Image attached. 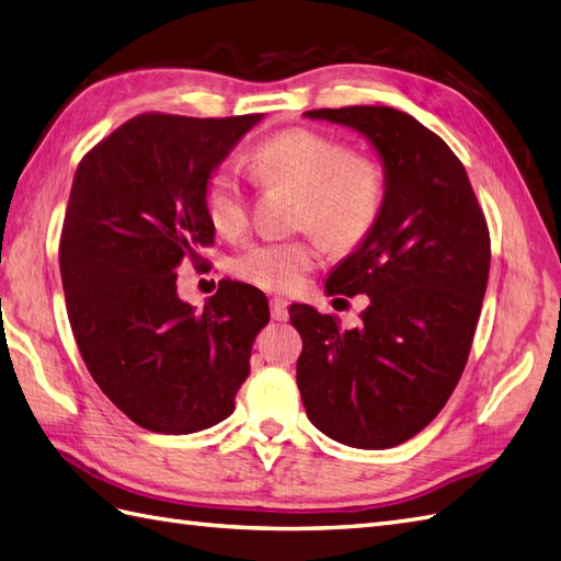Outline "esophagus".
I'll return each mask as SVG.
<instances>
[{
  "mask_svg": "<svg viewBox=\"0 0 561 561\" xmlns=\"http://www.w3.org/2000/svg\"><path fill=\"white\" fill-rule=\"evenodd\" d=\"M271 317L276 321L288 319V300H283V297H273V300H271Z\"/></svg>",
  "mask_w": 561,
  "mask_h": 561,
  "instance_id": "1",
  "label": "esophagus"
}]
</instances>
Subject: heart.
Segmentation results:
<instances>
[{"instance_id": "1", "label": "heart", "mask_w": 561, "mask_h": 561, "mask_svg": "<svg viewBox=\"0 0 561 561\" xmlns=\"http://www.w3.org/2000/svg\"><path fill=\"white\" fill-rule=\"evenodd\" d=\"M252 172L266 184L297 192L293 226L314 230L335 249H353L375 230L386 204V172L375 158L314 129H283L261 141ZM206 214L216 230L234 238L247 228V192L230 165L210 170L204 186ZM319 261L312 238L256 240L232 256L234 276L264 290H293Z\"/></svg>"}]
</instances>
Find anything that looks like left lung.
<instances>
[{
    "label": "left lung",
    "mask_w": 561,
    "mask_h": 561,
    "mask_svg": "<svg viewBox=\"0 0 561 561\" xmlns=\"http://www.w3.org/2000/svg\"><path fill=\"white\" fill-rule=\"evenodd\" d=\"M305 115L367 136L383 163L386 204L327 280L329 295L369 297L359 329L290 307L302 335L297 389L327 437L391 449L439 415L463 375L490 276L488 220L463 163L408 112L353 105Z\"/></svg>",
    "instance_id": "obj_1"
}]
</instances>
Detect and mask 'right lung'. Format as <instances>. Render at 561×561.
<instances>
[{
	"label": "right lung",
	"instance_id": "obj_1",
	"mask_svg": "<svg viewBox=\"0 0 561 561\" xmlns=\"http://www.w3.org/2000/svg\"><path fill=\"white\" fill-rule=\"evenodd\" d=\"M259 119L144 112L73 175L59 238L69 323L95 383L144 430L214 427L249 377L266 295L228 278L196 312L180 300L178 266L206 261V178Z\"/></svg>",
	"mask_w": 561,
	"mask_h": 561
}]
</instances>
